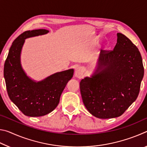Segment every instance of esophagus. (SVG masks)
Here are the masks:
<instances>
[{
    "label": "esophagus",
    "instance_id": "1",
    "mask_svg": "<svg viewBox=\"0 0 147 147\" xmlns=\"http://www.w3.org/2000/svg\"><path fill=\"white\" fill-rule=\"evenodd\" d=\"M84 73V69L81 67H79L76 68L75 70V73H74V75L78 78H81L83 76Z\"/></svg>",
    "mask_w": 147,
    "mask_h": 147
}]
</instances>
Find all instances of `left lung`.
I'll use <instances>...</instances> for the list:
<instances>
[{"label":"left lung","instance_id":"left-lung-1","mask_svg":"<svg viewBox=\"0 0 147 147\" xmlns=\"http://www.w3.org/2000/svg\"><path fill=\"white\" fill-rule=\"evenodd\" d=\"M113 51H102L100 71L80 83L84 106L99 119L121 116L138 98L144 75L142 58L127 37L117 33Z\"/></svg>","mask_w":147,"mask_h":147}]
</instances>
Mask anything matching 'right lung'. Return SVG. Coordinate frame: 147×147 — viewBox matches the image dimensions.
I'll return each instance as SVG.
<instances>
[{"instance_id": "obj_1", "label": "right lung", "mask_w": 147, "mask_h": 147, "mask_svg": "<svg viewBox=\"0 0 147 147\" xmlns=\"http://www.w3.org/2000/svg\"><path fill=\"white\" fill-rule=\"evenodd\" d=\"M45 29L28 30L13 41L4 67V76L10 100L24 115L41 117L58 105L60 96L73 76V69L54 73L39 82L30 78L21 64V53L26 38L46 34Z\"/></svg>"}]
</instances>
